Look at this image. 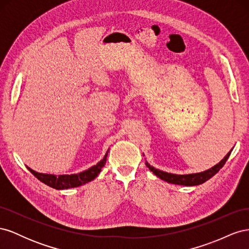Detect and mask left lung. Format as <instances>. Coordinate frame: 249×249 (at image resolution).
<instances>
[{"label":"left lung","mask_w":249,"mask_h":249,"mask_svg":"<svg viewBox=\"0 0 249 249\" xmlns=\"http://www.w3.org/2000/svg\"><path fill=\"white\" fill-rule=\"evenodd\" d=\"M231 153V150L223 158V159L219 163L216 164L215 166H213L212 168H210L206 171L198 172V173H191V175H173V173H168V172H164L159 169H156L155 167L150 166L147 162H145V164H146V166L149 168V170L153 171L158 178H160L163 180H166V182H168V183L176 184V185H183V186H196V185H200L202 183H205L206 180L214 177L216 173L223 167V165L229 159Z\"/></svg>","instance_id":"8db88e82"}]
</instances>
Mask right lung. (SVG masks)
<instances>
[{"label": "right lung", "instance_id": "1", "mask_svg": "<svg viewBox=\"0 0 249 249\" xmlns=\"http://www.w3.org/2000/svg\"><path fill=\"white\" fill-rule=\"evenodd\" d=\"M107 156H108V153L105 155L103 160H101L96 165H94V166L90 167L89 169L83 172L77 173V175H62V176L57 177L55 175H47V173L36 172L29 167L27 168L35 178H38L40 182L44 183L52 188H54V189H58V190L69 189V188L82 186L94 179L97 177V175L101 172L104 165L106 164Z\"/></svg>", "mask_w": 249, "mask_h": 249}]
</instances>
